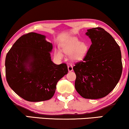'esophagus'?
<instances>
[{
    "instance_id": "obj_1",
    "label": "esophagus",
    "mask_w": 129,
    "mask_h": 129,
    "mask_svg": "<svg viewBox=\"0 0 129 129\" xmlns=\"http://www.w3.org/2000/svg\"><path fill=\"white\" fill-rule=\"evenodd\" d=\"M68 70L69 72L70 71H72L73 70V66L71 64H68Z\"/></svg>"
}]
</instances>
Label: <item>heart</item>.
Here are the masks:
<instances>
[{
	"label": "heart",
	"mask_w": 129,
	"mask_h": 129,
	"mask_svg": "<svg viewBox=\"0 0 129 129\" xmlns=\"http://www.w3.org/2000/svg\"><path fill=\"white\" fill-rule=\"evenodd\" d=\"M63 50L67 54L71 55L73 61H79L82 60L87 55L89 46L84 42H81L77 38H72L63 45ZM58 56L62 57V53L59 50H56Z\"/></svg>",
	"instance_id": "heart-1"
}]
</instances>
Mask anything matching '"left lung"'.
Masks as SVG:
<instances>
[{
    "label": "left lung",
    "mask_w": 129,
    "mask_h": 129,
    "mask_svg": "<svg viewBox=\"0 0 129 129\" xmlns=\"http://www.w3.org/2000/svg\"><path fill=\"white\" fill-rule=\"evenodd\" d=\"M86 35L92 45L83 61L73 67L75 88L84 98H102L114 89L121 77V50L114 39L102 28L89 29Z\"/></svg>",
    "instance_id": "1"
}]
</instances>
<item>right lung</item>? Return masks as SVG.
I'll return each instance as SVG.
<instances>
[{"instance_id":"add662e5","label":"right lung","mask_w":129,"mask_h":129,"mask_svg":"<svg viewBox=\"0 0 129 129\" xmlns=\"http://www.w3.org/2000/svg\"><path fill=\"white\" fill-rule=\"evenodd\" d=\"M52 49L45 35L29 33L19 37L6 55V80L25 100L40 102L51 99L58 81L68 73L66 63L56 65L52 61Z\"/></svg>"}]
</instances>
